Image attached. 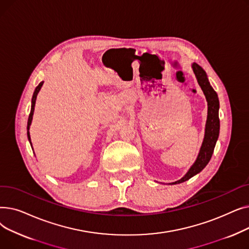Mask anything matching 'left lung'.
<instances>
[{"label": "left lung", "mask_w": 249, "mask_h": 249, "mask_svg": "<svg viewBox=\"0 0 249 249\" xmlns=\"http://www.w3.org/2000/svg\"><path fill=\"white\" fill-rule=\"evenodd\" d=\"M193 71L197 78L198 84L201 87L203 93L206 97L207 104H208V115H207V121L205 126V135L203 139V143L201 145L199 154L197 156V160L190 167L188 173L182 177L180 179L171 182L169 185H177L184 182L194 176L201 173L205 166L210 161L212 154L216 145V142L219 137L220 131V121H219V99L218 95L214 89L211 87L209 83L208 76L206 71L197 63L192 64Z\"/></svg>", "instance_id": "obj_1"}]
</instances>
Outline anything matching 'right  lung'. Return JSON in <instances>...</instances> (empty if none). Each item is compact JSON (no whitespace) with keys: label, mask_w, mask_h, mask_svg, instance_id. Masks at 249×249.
Listing matches in <instances>:
<instances>
[{"label":"right lung","mask_w":249,"mask_h":249,"mask_svg":"<svg viewBox=\"0 0 249 249\" xmlns=\"http://www.w3.org/2000/svg\"><path fill=\"white\" fill-rule=\"evenodd\" d=\"M43 83H44V82H41L40 84H39V85L36 87V89H35V90H34V93H33L32 101H31V111H30V114H29L28 123H27V136H28V140H29V142H30L31 146H32V143H31V138H30V132H29V129H30V125H31V123H32V119H33V114H34V107H35V103H36V98H37V95H38V93H39V90H40V89H41V87H42ZM32 149H33V147H32Z\"/></svg>","instance_id":"add662e5"}]
</instances>
